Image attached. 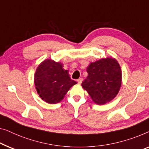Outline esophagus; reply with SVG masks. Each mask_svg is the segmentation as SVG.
<instances>
[{
	"mask_svg": "<svg viewBox=\"0 0 149 149\" xmlns=\"http://www.w3.org/2000/svg\"><path fill=\"white\" fill-rule=\"evenodd\" d=\"M82 81H83V79L82 78H79V79H77V83L79 84H81V82H82Z\"/></svg>",
	"mask_w": 149,
	"mask_h": 149,
	"instance_id": "1",
	"label": "esophagus"
}]
</instances>
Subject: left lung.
Masks as SVG:
<instances>
[{
	"label": "left lung",
	"instance_id": "8db88e82",
	"mask_svg": "<svg viewBox=\"0 0 149 149\" xmlns=\"http://www.w3.org/2000/svg\"><path fill=\"white\" fill-rule=\"evenodd\" d=\"M88 75L81 86L96 104H104L116 97L121 84V71L118 62L111 58L91 63Z\"/></svg>",
	"mask_w": 149,
	"mask_h": 149
}]
</instances>
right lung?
<instances>
[{
    "label": "right lung",
    "instance_id": "add662e5",
    "mask_svg": "<svg viewBox=\"0 0 149 149\" xmlns=\"http://www.w3.org/2000/svg\"><path fill=\"white\" fill-rule=\"evenodd\" d=\"M34 83L42 99L50 104L60 102L76 81L70 78L68 70L59 62L47 59L38 67Z\"/></svg>",
    "mask_w": 149,
    "mask_h": 149
}]
</instances>
